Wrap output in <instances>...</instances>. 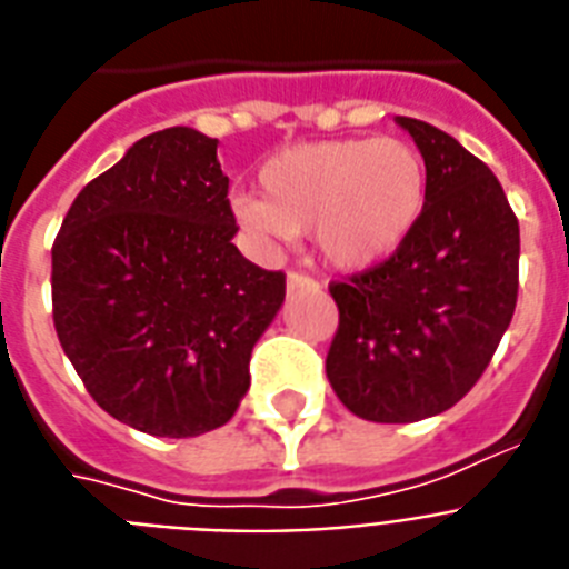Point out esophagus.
I'll return each instance as SVG.
<instances>
[{
    "label": "esophagus",
    "mask_w": 569,
    "mask_h": 569,
    "mask_svg": "<svg viewBox=\"0 0 569 569\" xmlns=\"http://www.w3.org/2000/svg\"><path fill=\"white\" fill-rule=\"evenodd\" d=\"M286 286H289V292H298V289H318V280L309 274H303V271H289V277H286Z\"/></svg>",
    "instance_id": "esophagus-1"
}]
</instances>
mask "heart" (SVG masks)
<instances>
[{
  "label": "heart",
  "instance_id": "obj_1",
  "mask_svg": "<svg viewBox=\"0 0 569 569\" xmlns=\"http://www.w3.org/2000/svg\"><path fill=\"white\" fill-rule=\"evenodd\" d=\"M260 196L233 211L262 246L312 233L327 266L373 269L417 231L428 204V167L405 138H329L274 152L257 176Z\"/></svg>",
  "mask_w": 569,
  "mask_h": 569
}]
</instances>
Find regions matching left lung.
<instances>
[{"label":"left lung","instance_id":"1","mask_svg":"<svg viewBox=\"0 0 569 569\" xmlns=\"http://www.w3.org/2000/svg\"><path fill=\"white\" fill-rule=\"evenodd\" d=\"M428 167V204L393 257L332 280L327 379L367 422H417L469 393L518 303V217L500 181L448 132L396 118Z\"/></svg>","mask_w":569,"mask_h":569}]
</instances>
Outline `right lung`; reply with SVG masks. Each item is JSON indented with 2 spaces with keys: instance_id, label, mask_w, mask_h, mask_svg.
Returning <instances> with one entry per match:
<instances>
[{
  "instance_id": "right-lung-1",
  "label": "right lung",
  "mask_w": 569,
  "mask_h": 569,
  "mask_svg": "<svg viewBox=\"0 0 569 569\" xmlns=\"http://www.w3.org/2000/svg\"><path fill=\"white\" fill-rule=\"evenodd\" d=\"M217 138L152 132L78 193L51 246L60 347L109 417L199 437L233 417L283 271L237 251Z\"/></svg>"
}]
</instances>
